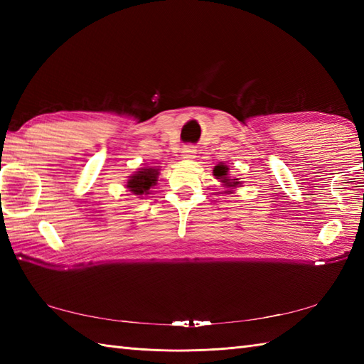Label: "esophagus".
Listing matches in <instances>:
<instances>
[{
	"instance_id": "obj_1",
	"label": "esophagus",
	"mask_w": 364,
	"mask_h": 364,
	"mask_svg": "<svg viewBox=\"0 0 364 364\" xmlns=\"http://www.w3.org/2000/svg\"><path fill=\"white\" fill-rule=\"evenodd\" d=\"M181 156H183L184 159H194V158H196V149H194V146H191V145L183 146Z\"/></svg>"
}]
</instances>
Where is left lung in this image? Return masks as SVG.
Segmentation results:
<instances>
[{
  "instance_id": "1",
  "label": "left lung",
  "mask_w": 364,
  "mask_h": 364,
  "mask_svg": "<svg viewBox=\"0 0 364 364\" xmlns=\"http://www.w3.org/2000/svg\"><path fill=\"white\" fill-rule=\"evenodd\" d=\"M230 168L227 164H223V162H220V164H218L214 167L213 170V175L218 178V180L222 183V186L225 188V194H233V192L236 191V188H241V181L237 180V178H231L230 176Z\"/></svg>"
}]
</instances>
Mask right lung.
Masks as SVG:
<instances>
[{"label": "right lung", "instance_id": "right-lung-1", "mask_svg": "<svg viewBox=\"0 0 364 364\" xmlns=\"http://www.w3.org/2000/svg\"><path fill=\"white\" fill-rule=\"evenodd\" d=\"M159 176V167H142L137 168L131 176H128V181L125 188L133 196H149L150 189L158 183Z\"/></svg>", "mask_w": 364, "mask_h": 364}]
</instances>
